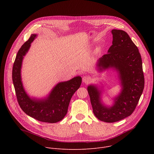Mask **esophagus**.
<instances>
[{
    "label": "esophagus",
    "instance_id": "1",
    "mask_svg": "<svg viewBox=\"0 0 154 154\" xmlns=\"http://www.w3.org/2000/svg\"><path fill=\"white\" fill-rule=\"evenodd\" d=\"M90 80H91V77L90 76H88V75H85L82 79L83 82L85 83H87L90 82Z\"/></svg>",
    "mask_w": 154,
    "mask_h": 154
}]
</instances>
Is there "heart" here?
Instances as JSON below:
<instances>
[{
  "label": "heart",
  "instance_id": "heart-1",
  "mask_svg": "<svg viewBox=\"0 0 154 154\" xmlns=\"http://www.w3.org/2000/svg\"><path fill=\"white\" fill-rule=\"evenodd\" d=\"M100 50V47L98 46L97 48H96V49H95V53H98Z\"/></svg>",
  "mask_w": 154,
  "mask_h": 154
}]
</instances>
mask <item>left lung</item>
<instances>
[{"label": "left lung", "instance_id": "8db88e82", "mask_svg": "<svg viewBox=\"0 0 154 154\" xmlns=\"http://www.w3.org/2000/svg\"><path fill=\"white\" fill-rule=\"evenodd\" d=\"M112 33V45L106 54L99 58L96 69L99 72L109 69L116 71L121 91L113 99L112 105H106L102 99V88L94 84L87 87L95 116L106 122H117L132 114L144 87L142 60L138 48L125 32L113 29Z\"/></svg>", "mask_w": 154, "mask_h": 154}]
</instances>
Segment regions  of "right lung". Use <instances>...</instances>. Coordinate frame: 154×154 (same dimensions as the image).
<instances>
[{
  "instance_id": "right-lung-1",
  "label": "right lung",
  "mask_w": 154,
  "mask_h": 154,
  "mask_svg": "<svg viewBox=\"0 0 154 154\" xmlns=\"http://www.w3.org/2000/svg\"><path fill=\"white\" fill-rule=\"evenodd\" d=\"M37 36L32 34L19 50L13 67V82L17 102L25 113L41 122L55 123L61 121L66 115L71 97L80 86L82 77L77 76L68 81L58 83L44 98L30 97L22 82L21 69L24 57Z\"/></svg>"
}]
</instances>
